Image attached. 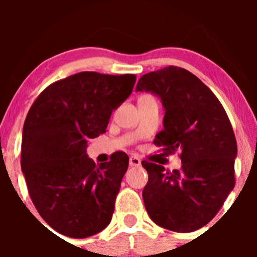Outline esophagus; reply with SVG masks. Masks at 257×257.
Here are the masks:
<instances>
[{"label": "esophagus", "mask_w": 257, "mask_h": 257, "mask_svg": "<svg viewBox=\"0 0 257 257\" xmlns=\"http://www.w3.org/2000/svg\"><path fill=\"white\" fill-rule=\"evenodd\" d=\"M141 164H142V162L138 157L129 158V165H131V167H139Z\"/></svg>", "instance_id": "34e87169"}]
</instances>
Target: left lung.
<instances>
[{
  "instance_id": "8db88e82",
  "label": "left lung",
  "mask_w": 257,
  "mask_h": 257,
  "mask_svg": "<svg viewBox=\"0 0 257 257\" xmlns=\"http://www.w3.org/2000/svg\"><path fill=\"white\" fill-rule=\"evenodd\" d=\"M160 97L164 129L154 144L167 154L180 150V170L143 160L148 183L144 205L159 226L191 232L221 209L235 186L236 139L226 112L214 93L193 73L169 66L141 77L137 92Z\"/></svg>"
}]
</instances>
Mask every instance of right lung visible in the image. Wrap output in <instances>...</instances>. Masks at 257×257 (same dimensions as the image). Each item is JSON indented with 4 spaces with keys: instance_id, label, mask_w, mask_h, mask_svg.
<instances>
[{
    "instance_id": "obj_1",
    "label": "right lung",
    "mask_w": 257,
    "mask_h": 257,
    "mask_svg": "<svg viewBox=\"0 0 257 257\" xmlns=\"http://www.w3.org/2000/svg\"><path fill=\"white\" fill-rule=\"evenodd\" d=\"M136 79V74L80 72L49 84L28 110L21 168L36 209L59 234L92 236L112 220L129 158L115 152L109 162L95 164L85 149L105 133Z\"/></svg>"
}]
</instances>
